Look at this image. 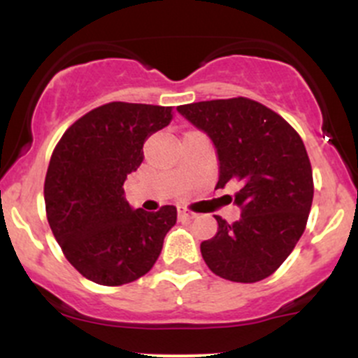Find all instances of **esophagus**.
<instances>
[{
  "label": "esophagus",
  "instance_id": "1",
  "mask_svg": "<svg viewBox=\"0 0 358 358\" xmlns=\"http://www.w3.org/2000/svg\"><path fill=\"white\" fill-rule=\"evenodd\" d=\"M178 216L182 220H192L196 215H194V213H189L187 209H178Z\"/></svg>",
  "mask_w": 358,
  "mask_h": 358
}]
</instances>
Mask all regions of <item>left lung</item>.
Segmentation results:
<instances>
[{"label": "left lung", "instance_id": "obj_1", "mask_svg": "<svg viewBox=\"0 0 358 358\" xmlns=\"http://www.w3.org/2000/svg\"><path fill=\"white\" fill-rule=\"evenodd\" d=\"M176 110L211 138L220 161L216 189L239 185L234 202L241 218L215 216L218 232L201 244L206 265L234 282L266 279L291 255L312 208V166L301 136L277 112L244 96Z\"/></svg>", "mask_w": 358, "mask_h": 358}]
</instances>
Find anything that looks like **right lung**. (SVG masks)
<instances>
[{
    "label": "right lung",
    "instance_id": "1",
    "mask_svg": "<svg viewBox=\"0 0 358 358\" xmlns=\"http://www.w3.org/2000/svg\"><path fill=\"white\" fill-rule=\"evenodd\" d=\"M171 107L110 102L62 135L45 178L50 229L72 266L100 286L145 275L176 223L175 206L133 209L124 180L143 161V143L169 124Z\"/></svg>",
    "mask_w": 358,
    "mask_h": 358
}]
</instances>
